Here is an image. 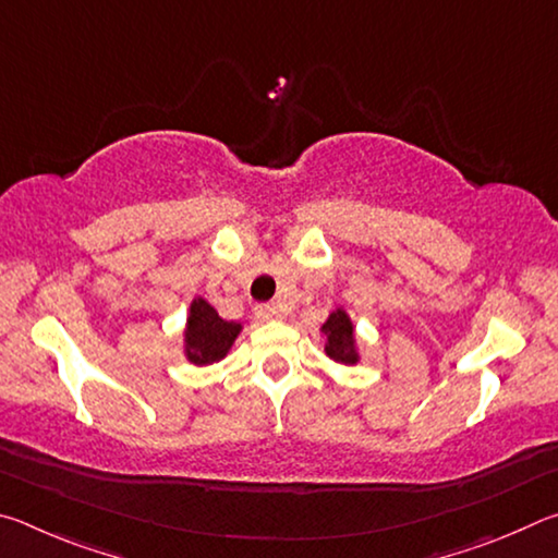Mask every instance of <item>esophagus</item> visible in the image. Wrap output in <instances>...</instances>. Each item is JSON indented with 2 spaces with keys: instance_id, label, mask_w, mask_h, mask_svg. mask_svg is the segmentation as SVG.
Masks as SVG:
<instances>
[{
  "instance_id": "obj_1",
  "label": "esophagus",
  "mask_w": 558,
  "mask_h": 558,
  "mask_svg": "<svg viewBox=\"0 0 558 558\" xmlns=\"http://www.w3.org/2000/svg\"><path fill=\"white\" fill-rule=\"evenodd\" d=\"M256 315L260 319H278V317H282V310H280V305H276V302H268V305L256 307Z\"/></svg>"
}]
</instances>
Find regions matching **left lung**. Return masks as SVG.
Returning a JSON list of instances; mask_svg holds the SVG:
<instances>
[{
	"mask_svg": "<svg viewBox=\"0 0 558 558\" xmlns=\"http://www.w3.org/2000/svg\"><path fill=\"white\" fill-rule=\"evenodd\" d=\"M323 335L327 337L325 352L329 359H335V362H339V364H356L359 362L354 325L342 307H337L335 313H329V317L323 325Z\"/></svg>",
	"mask_w": 558,
	"mask_h": 558,
	"instance_id": "8db88e82",
	"label": "left lung"
}]
</instances>
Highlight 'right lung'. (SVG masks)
<instances>
[{"instance_id": "obj_1", "label": "right lung", "mask_w": 558, "mask_h": 558, "mask_svg": "<svg viewBox=\"0 0 558 558\" xmlns=\"http://www.w3.org/2000/svg\"><path fill=\"white\" fill-rule=\"evenodd\" d=\"M241 329V323H229V319L219 317L204 298H194L189 305L184 329V354L196 366L221 362L231 352Z\"/></svg>"}]
</instances>
